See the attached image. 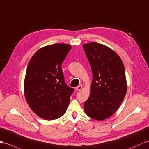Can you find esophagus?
<instances>
[{"label": "esophagus", "instance_id": "1", "mask_svg": "<svg viewBox=\"0 0 149 149\" xmlns=\"http://www.w3.org/2000/svg\"><path fill=\"white\" fill-rule=\"evenodd\" d=\"M82 88H83V87H82V86H79L78 87H76L75 90H76V91H81V90L82 89Z\"/></svg>", "mask_w": 149, "mask_h": 149}]
</instances>
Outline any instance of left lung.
Returning a JSON list of instances; mask_svg holds the SVG:
<instances>
[{
	"mask_svg": "<svg viewBox=\"0 0 149 149\" xmlns=\"http://www.w3.org/2000/svg\"><path fill=\"white\" fill-rule=\"evenodd\" d=\"M83 48L93 72L84 111L90 118L104 120L117 111L127 93L124 65L119 55L104 45L93 42Z\"/></svg>",
	"mask_w": 149,
	"mask_h": 149,
	"instance_id": "obj_1",
	"label": "left lung"
}]
</instances>
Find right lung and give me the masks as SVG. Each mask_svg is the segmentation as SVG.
<instances>
[{"instance_id": "obj_1", "label": "right lung", "mask_w": 149, "mask_h": 149, "mask_svg": "<svg viewBox=\"0 0 149 149\" xmlns=\"http://www.w3.org/2000/svg\"><path fill=\"white\" fill-rule=\"evenodd\" d=\"M72 48L56 43L40 48L29 62L24 83L25 98L38 116L55 120L65 113L74 89L67 86L62 63Z\"/></svg>"}]
</instances>
